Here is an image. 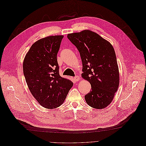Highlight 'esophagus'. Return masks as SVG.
<instances>
[{"label": "esophagus", "instance_id": "1", "mask_svg": "<svg viewBox=\"0 0 146 146\" xmlns=\"http://www.w3.org/2000/svg\"><path fill=\"white\" fill-rule=\"evenodd\" d=\"M73 79H74V81L75 82H77V81H78L80 80V76H76L74 77Z\"/></svg>", "mask_w": 146, "mask_h": 146}]
</instances>
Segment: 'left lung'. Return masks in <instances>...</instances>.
I'll list each match as a JSON object with an SVG mask.
<instances>
[{"instance_id": "left-lung-1", "label": "left lung", "mask_w": 146, "mask_h": 146, "mask_svg": "<svg viewBox=\"0 0 146 146\" xmlns=\"http://www.w3.org/2000/svg\"><path fill=\"white\" fill-rule=\"evenodd\" d=\"M78 49L82 63V77L91 90L85 96L91 107L102 109L113 101L119 85V71L114 48L98 34L89 30L68 34Z\"/></svg>"}]
</instances>
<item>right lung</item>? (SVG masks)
<instances>
[{
  "mask_svg": "<svg viewBox=\"0 0 146 146\" xmlns=\"http://www.w3.org/2000/svg\"><path fill=\"white\" fill-rule=\"evenodd\" d=\"M63 35L40 39L31 46L23 63V74L28 88L39 103L53 109L61 106L73 82L59 75L57 54Z\"/></svg>",
  "mask_w": 146,
  "mask_h": 146,
  "instance_id": "right-lung-1",
  "label": "right lung"
}]
</instances>
